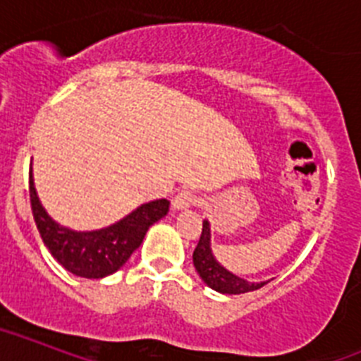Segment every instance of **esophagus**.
<instances>
[{"label":"esophagus","instance_id":"1","mask_svg":"<svg viewBox=\"0 0 361 361\" xmlns=\"http://www.w3.org/2000/svg\"><path fill=\"white\" fill-rule=\"evenodd\" d=\"M196 204H198V198H196L192 192H189V190H181V192H178V195L174 196V200H172V209H174V211H183V209H189Z\"/></svg>","mask_w":361,"mask_h":361}]
</instances>
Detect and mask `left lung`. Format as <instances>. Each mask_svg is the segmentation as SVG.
<instances>
[{"instance_id":"8db88e82","label":"left lung","mask_w":361,"mask_h":361,"mask_svg":"<svg viewBox=\"0 0 361 361\" xmlns=\"http://www.w3.org/2000/svg\"><path fill=\"white\" fill-rule=\"evenodd\" d=\"M192 264H195L200 279L207 284L209 288H213L218 293H226V295H240V293L253 292V290H259L264 284H268V281H260V283L247 281V279L229 271L226 266L218 262L213 253V247H211V224H209V220H204L202 237H200L198 246L192 253Z\"/></svg>"}]
</instances>
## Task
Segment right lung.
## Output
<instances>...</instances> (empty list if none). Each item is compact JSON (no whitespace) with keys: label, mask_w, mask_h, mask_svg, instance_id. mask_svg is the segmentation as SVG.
<instances>
[{"label":"right lung","mask_w":361,"mask_h":361,"mask_svg":"<svg viewBox=\"0 0 361 361\" xmlns=\"http://www.w3.org/2000/svg\"><path fill=\"white\" fill-rule=\"evenodd\" d=\"M29 192L36 227L51 255L73 275L84 279L108 277L126 264L130 255L141 246L148 227L166 216L171 207L169 200H154L141 204L111 226L75 231L47 214L36 192L32 166L29 172Z\"/></svg>","instance_id":"obj_1"}]
</instances>
